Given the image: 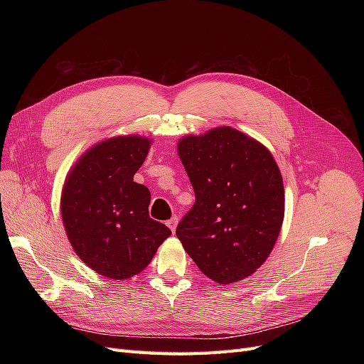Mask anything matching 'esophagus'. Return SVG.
I'll return each mask as SVG.
<instances>
[{
  "label": "esophagus",
  "mask_w": 364,
  "mask_h": 364,
  "mask_svg": "<svg viewBox=\"0 0 364 364\" xmlns=\"http://www.w3.org/2000/svg\"><path fill=\"white\" fill-rule=\"evenodd\" d=\"M176 225H178V217H173L167 222V226L171 229V232H174L176 230Z\"/></svg>",
  "instance_id": "esophagus-1"
}]
</instances>
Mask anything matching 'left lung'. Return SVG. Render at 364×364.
I'll return each instance as SVG.
<instances>
[{
  "instance_id": "obj_1",
  "label": "left lung",
  "mask_w": 364,
  "mask_h": 364,
  "mask_svg": "<svg viewBox=\"0 0 364 364\" xmlns=\"http://www.w3.org/2000/svg\"><path fill=\"white\" fill-rule=\"evenodd\" d=\"M178 153L196 202L176 235L208 278L245 279L267 259L282 226L277 162L259 142L230 127L186 136Z\"/></svg>"
}]
</instances>
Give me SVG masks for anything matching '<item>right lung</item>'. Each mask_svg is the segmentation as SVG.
<instances>
[{
  "instance_id": "obj_1",
  "label": "right lung",
  "mask_w": 364,
  "mask_h": 364,
  "mask_svg": "<svg viewBox=\"0 0 364 364\" xmlns=\"http://www.w3.org/2000/svg\"><path fill=\"white\" fill-rule=\"evenodd\" d=\"M150 141L118 136L87 150L62 193V218L80 259L111 279L144 270L171 230L149 215L150 191L134 182Z\"/></svg>"
}]
</instances>
